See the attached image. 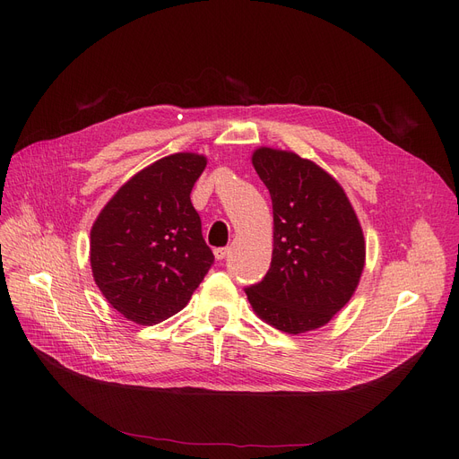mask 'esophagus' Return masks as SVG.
<instances>
[{"instance_id": "1", "label": "esophagus", "mask_w": 459, "mask_h": 459, "mask_svg": "<svg viewBox=\"0 0 459 459\" xmlns=\"http://www.w3.org/2000/svg\"><path fill=\"white\" fill-rule=\"evenodd\" d=\"M227 255H229V249H227V247H220V249L213 251V256H215L217 260H223Z\"/></svg>"}]
</instances>
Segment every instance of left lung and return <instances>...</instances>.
I'll list each match as a JSON object with an SVG mask.
<instances>
[{
    "label": "left lung",
    "instance_id": "1",
    "mask_svg": "<svg viewBox=\"0 0 459 459\" xmlns=\"http://www.w3.org/2000/svg\"><path fill=\"white\" fill-rule=\"evenodd\" d=\"M251 163L273 208L272 266L246 294L255 315L288 334L316 331L353 298L367 242L344 187L292 151L258 147Z\"/></svg>",
    "mask_w": 459,
    "mask_h": 459
}]
</instances>
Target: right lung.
<instances>
[{
  "label": "right lung",
  "mask_w": 459,
  "mask_h": 459,
  "mask_svg": "<svg viewBox=\"0 0 459 459\" xmlns=\"http://www.w3.org/2000/svg\"><path fill=\"white\" fill-rule=\"evenodd\" d=\"M206 161L199 152H177L147 165L117 189L91 227L92 279L134 324L177 315L212 266L189 199Z\"/></svg>",
  "instance_id": "1"
}]
</instances>
